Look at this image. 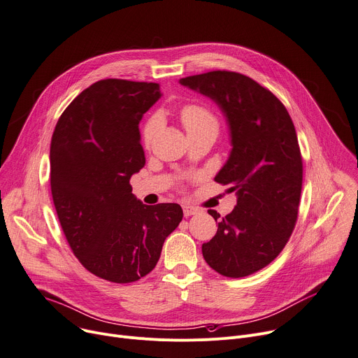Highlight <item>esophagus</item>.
<instances>
[{
  "label": "esophagus",
  "instance_id": "esophagus-1",
  "mask_svg": "<svg viewBox=\"0 0 358 358\" xmlns=\"http://www.w3.org/2000/svg\"><path fill=\"white\" fill-rule=\"evenodd\" d=\"M197 212H199V209H197V208H193V206H183V215H185V216H192V215H196Z\"/></svg>",
  "mask_w": 358,
  "mask_h": 358
}]
</instances>
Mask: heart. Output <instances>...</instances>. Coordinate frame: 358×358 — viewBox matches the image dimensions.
Masks as SVG:
<instances>
[{
	"mask_svg": "<svg viewBox=\"0 0 358 358\" xmlns=\"http://www.w3.org/2000/svg\"><path fill=\"white\" fill-rule=\"evenodd\" d=\"M179 116L189 135L203 132V131H212L217 134V129H219L217 117L212 110H209L202 105H197V103L185 105L180 109ZM157 128H159V117L157 116L149 117L142 128V142L145 146H149L152 143Z\"/></svg>",
	"mask_w": 358,
	"mask_h": 358,
	"instance_id": "1",
	"label": "heart"
}]
</instances>
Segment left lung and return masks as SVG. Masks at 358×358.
<instances>
[{
    "mask_svg": "<svg viewBox=\"0 0 358 358\" xmlns=\"http://www.w3.org/2000/svg\"><path fill=\"white\" fill-rule=\"evenodd\" d=\"M180 84L220 106L233 146L215 180L237 202L222 219L208 210L219 223L203 257L222 275H250L280 255L297 222L303 159L293 121L279 98L239 72L212 71Z\"/></svg>",
    "mask_w": 358,
    "mask_h": 358,
    "instance_id": "obj_1",
    "label": "left lung"
}]
</instances>
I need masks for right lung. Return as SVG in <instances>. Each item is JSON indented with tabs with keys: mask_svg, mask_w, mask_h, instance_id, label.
Segmentation results:
<instances>
[{
	"mask_svg": "<svg viewBox=\"0 0 358 358\" xmlns=\"http://www.w3.org/2000/svg\"><path fill=\"white\" fill-rule=\"evenodd\" d=\"M159 98V84L102 79L66 106L52 135L51 193L66 242L112 283L150 273L183 217L178 203L143 205L129 185L145 166L138 125Z\"/></svg>",
	"mask_w": 358,
	"mask_h": 358,
	"instance_id": "add662e5",
	"label": "right lung"
}]
</instances>
